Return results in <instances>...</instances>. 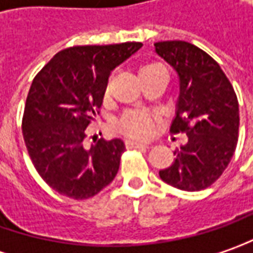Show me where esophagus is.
I'll return each mask as SVG.
<instances>
[{
    "label": "esophagus",
    "instance_id": "34e87169",
    "mask_svg": "<svg viewBox=\"0 0 253 253\" xmlns=\"http://www.w3.org/2000/svg\"><path fill=\"white\" fill-rule=\"evenodd\" d=\"M126 147L127 148H150L148 144L137 143V141H133V140H127Z\"/></svg>",
    "mask_w": 253,
    "mask_h": 253
}]
</instances>
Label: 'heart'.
<instances>
[{"mask_svg":"<svg viewBox=\"0 0 253 253\" xmlns=\"http://www.w3.org/2000/svg\"><path fill=\"white\" fill-rule=\"evenodd\" d=\"M158 70H164V68L160 64H157V63H150V64H145V66H143L138 70V75L143 77V75L151 74V73L158 71ZM109 92L110 83H108L105 93L109 95ZM155 125H157V118L154 115H151V113H147V112H130V113H126L123 118L119 120L118 128L123 134L128 135V137L147 138V137H150Z\"/></svg>","mask_w":253,"mask_h":253,"instance_id":"1","label":"heart"}]
</instances>
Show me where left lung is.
Here are the masks:
<instances>
[{
    "instance_id": "obj_1",
    "label": "left lung",
    "mask_w": 253,
    "mask_h": 253,
    "mask_svg": "<svg viewBox=\"0 0 253 253\" xmlns=\"http://www.w3.org/2000/svg\"><path fill=\"white\" fill-rule=\"evenodd\" d=\"M155 53L179 78L176 116L170 130L185 131L187 143L160 170L170 186L197 192L213 185L228 167L238 141V99L221 67L202 48L182 40L158 42Z\"/></svg>"
}]
</instances>
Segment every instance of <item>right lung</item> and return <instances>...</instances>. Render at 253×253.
<instances>
[{
    "label": "right lung",
    "mask_w": 253,
    "mask_h": 253,
    "mask_svg": "<svg viewBox=\"0 0 253 253\" xmlns=\"http://www.w3.org/2000/svg\"><path fill=\"white\" fill-rule=\"evenodd\" d=\"M138 42L75 46L57 53L35 77L26 98L23 140L42 179L60 195L83 200L115 179L123 140L85 144L110 73L141 48Z\"/></svg>",
    "instance_id": "add662e5"
}]
</instances>
